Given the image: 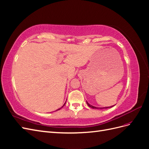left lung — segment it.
Returning <instances> with one entry per match:
<instances>
[{
	"label": "left lung",
	"instance_id": "1",
	"mask_svg": "<svg viewBox=\"0 0 149 149\" xmlns=\"http://www.w3.org/2000/svg\"><path fill=\"white\" fill-rule=\"evenodd\" d=\"M86 102H87V104L88 105V106L89 107H91V108H93V109H107V108H110V107H113V106H110V107H95V106H92V105H91V104H89L86 101Z\"/></svg>",
	"mask_w": 149,
	"mask_h": 149
}]
</instances>
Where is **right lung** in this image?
Returning <instances> with one entry per match:
<instances>
[{
  "label": "right lung",
  "instance_id": "add662e5",
  "mask_svg": "<svg viewBox=\"0 0 149 149\" xmlns=\"http://www.w3.org/2000/svg\"><path fill=\"white\" fill-rule=\"evenodd\" d=\"M65 103H66V102H65ZM65 103L64 104V105H63V106H65ZM62 107H63V106H62ZM60 109H61V108H60ZM60 109H57V110H60Z\"/></svg>",
  "mask_w": 149,
  "mask_h": 149
}]
</instances>
